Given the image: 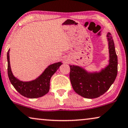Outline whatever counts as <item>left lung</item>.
I'll use <instances>...</instances> for the list:
<instances>
[{"label":"left lung","mask_w":128,"mask_h":128,"mask_svg":"<svg viewBox=\"0 0 128 128\" xmlns=\"http://www.w3.org/2000/svg\"><path fill=\"white\" fill-rule=\"evenodd\" d=\"M107 37L109 41V64L101 72L88 73L78 66H70V79L74 91L87 98H94L103 95L109 90L118 74V56L114 40L110 33Z\"/></svg>","instance_id":"left-lung-1"}]
</instances>
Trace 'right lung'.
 <instances>
[{
	"instance_id": "1",
	"label": "right lung",
	"mask_w": 128,
	"mask_h": 128,
	"mask_svg": "<svg viewBox=\"0 0 128 128\" xmlns=\"http://www.w3.org/2000/svg\"><path fill=\"white\" fill-rule=\"evenodd\" d=\"M7 59L8 74L11 84L21 95L30 98H40L49 92L51 77L62 64L60 62L51 64L45 69L44 72L36 80L29 82H24L16 78L11 72L9 61V50L7 52Z\"/></svg>"
}]
</instances>
